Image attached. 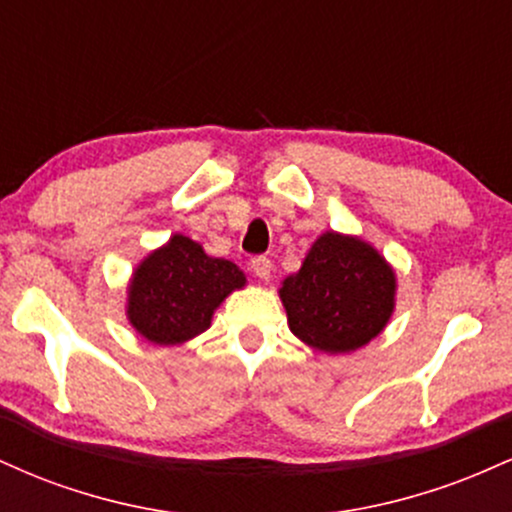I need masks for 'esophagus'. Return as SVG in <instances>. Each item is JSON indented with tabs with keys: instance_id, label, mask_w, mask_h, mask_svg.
Here are the masks:
<instances>
[{
	"instance_id": "obj_1",
	"label": "esophagus",
	"mask_w": 512,
	"mask_h": 512,
	"mask_svg": "<svg viewBox=\"0 0 512 512\" xmlns=\"http://www.w3.org/2000/svg\"><path fill=\"white\" fill-rule=\"evenodd\" d=\"M250 269L255 272V276H260L262 281H267L269 274H272V260H269V257H264V255L252 257Z\"/></svg>"
}]
</instances>
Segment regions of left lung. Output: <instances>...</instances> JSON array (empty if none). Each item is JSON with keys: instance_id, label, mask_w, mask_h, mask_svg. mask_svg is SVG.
<instances>
[{"instance_id": "8db88e82", "label": "left lung", "mask_w": 512, "mask_h": 512, "mask_svg": "<svg viewBox=\"0 0 512 512\" xmlns=\"http://www.w3.org/2000/svg\"><path fill=\"white\" fill-rule=\"evenodd\" d=\"M289 330L322 354H349L385 330L397 305V274L373 245L325 231L281 281Z\"/></svg>"}]
</instances>
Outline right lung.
I'll return each instance as SVG.
<instances>
[{"mask_svg":"<svg viewBox=\"0 0 512 512\" xmlns=\"http://www.w3.org/2000/svg\"><path fill=\"white\" fill-rule=\"evenodd\" d=\"M248 276L202 243L173 233L134 267L125 315L132 330L156 346H178L207 332L219 305L245 289Z\"/></svg>","mask_w":512,"mask_h":512,"instance_id":"add662e5","label":"right lung"}]
</instances>
